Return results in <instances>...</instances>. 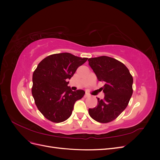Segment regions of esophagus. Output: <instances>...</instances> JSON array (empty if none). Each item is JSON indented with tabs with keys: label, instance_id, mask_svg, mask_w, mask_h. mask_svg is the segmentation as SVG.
I'll list each match as a JSON object with an SVG mask.
<instances>
[{
	"label": "esophagus",
	"instance_id": "esophagus-1",
	"mask_svg": "<svg viewBox=\"0 0 160 160\" xmlns=\"http://www.w3.org/2000/svg\"><path fill=\"white\" fill-rule=\"evenodd\" d=\"M89 97H90V95L89 93H85V98H89Z\"/></svg>",
	"mask_w": 160,
	"mask_h": 160
}]
</instances>
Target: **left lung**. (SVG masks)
Listing matches in <instances>:
<instances>
[{
	"mask_svg": "<svg viewBox=\"0 0 160 160\" xmlns=\"http://www.w3.org/2000/svg\"><path fill=\"white\" fill-rule=\"evenodd\" d=\"M89 65L98 79L104 83L103 99L98 98V105L89 109V114L96 122H112L127 108L133 93V77L122 62L107 56L90 58Z\"/></svg>",
	"mask_w": 160,
	"mask_h": 160,
	"instance_id": "left-lung-1",
	"label": "left lung"
}]
</instances>
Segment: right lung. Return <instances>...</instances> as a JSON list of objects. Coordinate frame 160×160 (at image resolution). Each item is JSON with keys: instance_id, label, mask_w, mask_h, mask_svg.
<instances>
[{"instance_id": "add662e5", "label": "right lung", "mask_w": 160, "mask_h": 160, "mask_svg": "<svg viewBox=\"0 0 160 160\" xmlns=\"http://www.w3.org/2000/svg\"><path fill=\"white\" fill-rule=\"evenodd\" d=\"M88 59L62 52L48 56L38 63L32 74V95L46 119L61 123L71 115L75 101L83 98L85 91H72L67 81Z\"/></svg>"}]
</instances>
